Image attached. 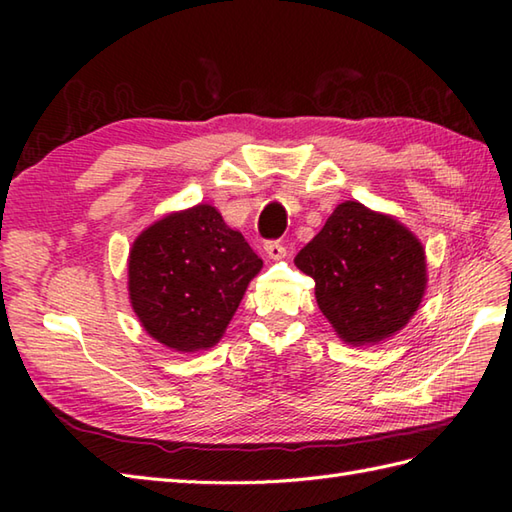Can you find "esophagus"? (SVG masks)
Segmentation results:
<instances>
[{"mask_svg": "<svg viewBox=\"0 0 512 512\" xmlns=\"http://www.w3.org/2000/svg\"><path fill=\"white\" fill-rule=\"evenodd\" d=\"M264 250H266V255L270 259H284L286 257V246H284V242H279V239H270V242L264 244Z\"/></svg>", "mask_w": 512, "mask_h": 512, "instance_id": "34e87169", "label": "esophagus"}]
</instances>
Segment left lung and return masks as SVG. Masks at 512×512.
I'll return each mask as SVG.
<instances>
[{"label": "left lung", "instance_id": "1", "mask_svg": "<svg viewBox=\"0 0 512 512\" xmlns=\"http://www.w3.org/2000/svg\"><path fill=\"white\" fill-rule=\"evenodd\" d=\"M295 264L314 279V297L339 339L356 347L405 328L427 290L420 239L356 200L336 206Z\"/></svg>", "mask_w": 512, "mask_h": 512}]
</instances>
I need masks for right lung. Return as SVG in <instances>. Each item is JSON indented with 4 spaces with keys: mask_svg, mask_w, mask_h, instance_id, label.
<instances>
[{
    "mask_svg": "<svg viewBox=\"0 0 512 512\" xmlns=\"http://www.w3.org/2000/svg\"><path fill=\"white\" fill-rule=\"evenodd\" d=\"M264 262L211 204L167 213L127 259L129 303L145 332L176 352L220 343Z\"/></svg>",
    "mask_w": 512,
    "mask_h": 512,
    "instance_id": "1",
    "label": "right lung"
}]
</instances>
